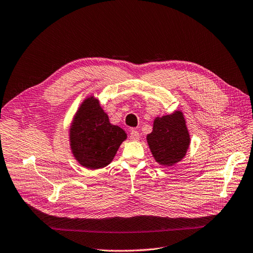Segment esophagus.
<instances>
[{
    "mask_svg": "<svg viewBox=\"0 0 253 253\" xmlns=\"http://www.w3.org/2000/svg\"><path fill=\"white\" fill-rule=\"evenodd\" d=\"M139 133L137 132L136 130H131L130 131V134H129V138L131 140H138L139 139Z\"/></svg>",
    "mask_w": 253,
    "mask_h": 253,
    "instance_id": "esophagus-1",
    "label": "esophagus"
}]
</instances>
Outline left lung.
<instances>
[{"mask_svg":"<svg viewBox=\"0 0 253 253\" xmlns=\"http://www.w3.org/2000/svg\"><path fill=\"white\" fill-rule=\"evenodd\" d=\"M147 140L154 158L161 166L170 167L182 160L190 144L183 114L177 111L171 115L156 118Z\"/></svg>","mask_w":253,"mask_h":253,"instance_id":"obj_1","label":"left lung"}]
</instances>
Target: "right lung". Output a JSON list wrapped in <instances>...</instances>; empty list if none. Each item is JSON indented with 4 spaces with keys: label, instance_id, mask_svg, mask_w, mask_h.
<instances>
[{
    "label": "right lung",
    "instance_id": "1",
    "mask_svg": "<svg viewBox=\"0 0 253 253\" xmlns=\"http://www.w3.org/2000/svg\"><path fill=\"white\" fill-rule=\"evenodd\" d=\"M126 137L122 128L109 123L108 116L93 96L82 103L70 127L73 156L90 169L108 166Z\"/></svg>",
    "mask_w": 253,
    "mask_h": 253
}]
</instances>
